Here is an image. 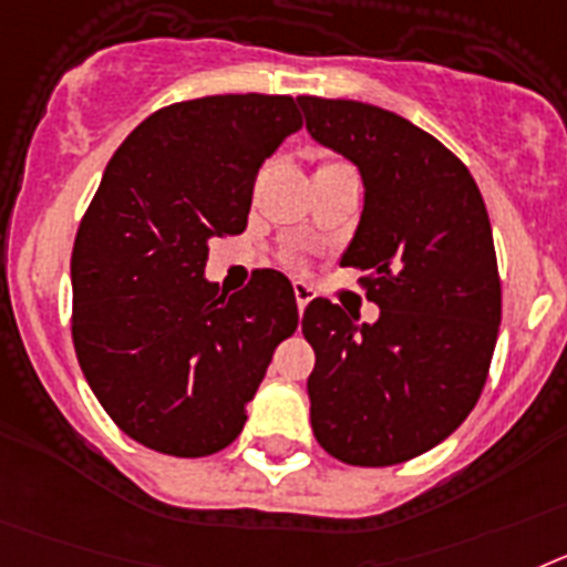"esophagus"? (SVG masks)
I'll return each instance as SVG.
<instances>
[{
	"label": "esophagus",
	"mask_w": 567,
	"mask_h": 567,
	"mask_svg": "<svg viewBox=\"0 0 567 567\" xmlns=\"http://www.w3.org/2000/svg\"><path fill=\"white\" fill-rule=\"evenodd\" d=\"M293 297H297V308L299 313H302L305 308H308V302L313 299V288L305 282H293Z\"/></svg>",
	"instance_id": "34e87169"
}]
</instances>
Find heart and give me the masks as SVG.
Instances as JSON below:
<instances>
[{
    "instance_id": "1",
    "label": "heart",
    "mask_w": 567,
    "mask_h": 567,
    "mask_svg": "<svg viewBox=\"0 0 567 567\" xmlns=\"http://www.w3.org/2000/svg\"><path fill=\"white\" fill-rule=\"evenodd\" d=\"M333 165H342V162H324V165H319V167H333Z\"/></svg>"
}]
</instances>
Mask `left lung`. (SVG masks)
Segmentation results:
<instances>
[{"label": "left lung", "mask_w": 567, "mask_h": 567, "mask_svg": "<svg viewBox=\"0 0 567 567\" xmlns=\"http://www.w3.org/2000/svg\"><path fill=\"white\" fill-rule=\"evenodd\" d=\"M308 134L351 159L365 205L342 265L368 270L377 322L313 299L311 425L339 462L385 467L425 454L474 411L502 319L494 234L474 176L440 140L353 100L299 96Z\"/></svg>", "instance_id": "left-lung-1"}]
</instances>
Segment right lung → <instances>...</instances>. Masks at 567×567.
Listing matches in <instances>:
<instances>
[{"mask_svg": "<svg viewBox=\"0 0 567 567\" xmlns=\"http://www.w3.org/2000/svg\"><path fill=\"white\" fill-rule=\"evenodd\" d=\"M299 127L290 96L225 93L162 107L113 154L79 223V365L107 416L159 454L228 447L277 344L297 331V299L279 270H256L228 297L205 279V262L214 236L243 234L259 167Z\"/></svg>", "mask_w": 567, "mask_h": 567, "instance_id": "right-lung-1", "label": "right lung"}]
</instances>
